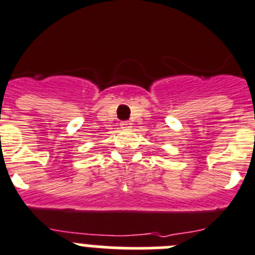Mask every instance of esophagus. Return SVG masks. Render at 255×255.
Returning a JSON list of instances; mask_svg holds the SVG:
<instances>
[{
  "mask_svg": "<svg viewBox=\"0 0 255 255\" xmlns=\"http://www.w3.org/2000/svg\"><path fill=\"white\" fill-rule=\"evenodd\" d=\"M121 128H123V129H128V128H130V123L129 122H121Z\"/></svg>",
  "mask_w": 255,
  "mask_h": 255,
  "instance_id": "esophagus-1",
  "label": "esophagus"
}]
</instances>
